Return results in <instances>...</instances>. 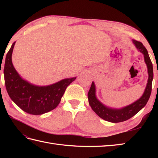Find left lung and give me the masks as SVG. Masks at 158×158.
<instances>
[{"label":"left lung","mask_w":158,"mask_h":158,"mask_svg":"<svg viewBox=\"0 0 158 158\" xmlns=\"http://www.w3.org/2000/svg\"><path fill=\"white\" fill-rule=\"evenodd\" d=\"M133 43L139 51L141 52L145 57V62L147 66L149 73L148 83L147 87L141 98L139 99L135 102L132 103L127 106L124 107L121 109H113L107 108L106 106H104L101 102H100L97 100L95 96V85L94 83H92L91 88L88 92V100L89 104L91 106L92 110L96 113L97 115H98L100 118L106 120L107 122L112 123H118L126 121L130 119L131 117L135 116L136 114L139 112L146 104L148 102L149 97L151 96L152 89V81L153 78V64L149 58L148 52H147L145 47L143 45V43L136 40H133Z\"/></svg>","instance_id":"1"}]
</instances>
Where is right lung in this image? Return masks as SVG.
<instances>
[{
    "label": "right lung",
    "instance_id": "add662e5",
    "mask_svg": "<svg viewBox=\"0 0 158 158\" xmlns=\"http://www.w3.org/2000/svg\"><path fill=\"white\" fill-rule=\"evenodd\" d=\"M15 42L6 53L4 76L6 89L10 98L23 111L42 115L54 109L70 83L76 77L63 79L51 85L39 87L22 79L13 66L11 56Z\"/></svg>",
    "mask_w": 158,
    "mask_h": 158
}]
</instances>
